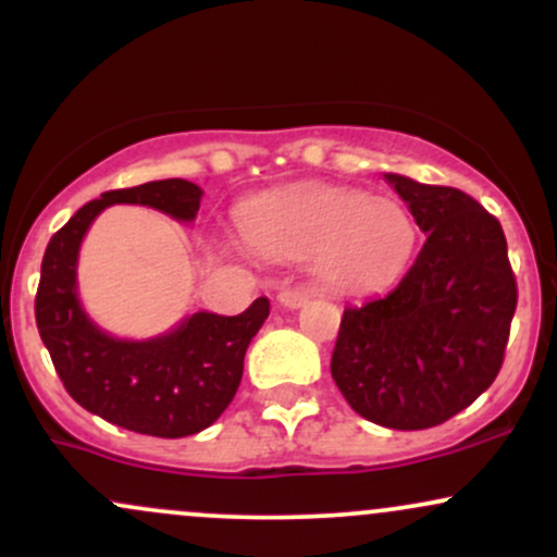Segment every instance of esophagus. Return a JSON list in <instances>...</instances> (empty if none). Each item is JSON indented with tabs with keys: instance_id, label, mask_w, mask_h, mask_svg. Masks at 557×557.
<instances>
[{
	"instance_id": "esophagus-1",
	"label": "esophagus",
	"mask_w": 557,
	"mask_h": 557,
	"mask_svg": "<svg viewBox=\"0 0 557 557\" xmlns=\"http://www.w3.org/2000/svg\"><path fill=\"white\" fill-rule=\"evenodd\" d=\"M308 297H310V292L302 289V286H284V289L278 292V302L284 305V308H300Z\"/></svg>"
}]
</instances>
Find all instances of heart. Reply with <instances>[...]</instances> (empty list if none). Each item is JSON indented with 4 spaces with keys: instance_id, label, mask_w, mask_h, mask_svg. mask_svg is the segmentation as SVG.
Listing matches in <instances>:
<instances>
[{
    "instance_id": "1",
    "label": "heart",
    "mask_w": 557,
    "mask_h": 557,
    "mask_svg": "<svg viewBox=\"0 0 557 557\" xmlns=\"http://www.w3.org/2000/svg\"><path fill=\"white\" fill-rule=\"evenodd\" d=\"M242 236L255 252L313 260L319 276L339 289L391 281L414 249V223L396 199L345 188H305L249 209Z\"/></svg>"
}]
</instances>
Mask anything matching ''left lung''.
I'll return each mask as SVG.
<instances>
[{
	"instance_id": "1",
	"label": "left lung",
	"mask_w": 557,
	"mask_h": 557,
	"mask_svg": "<svg viewBox=\"0 0 557 557\" xmlns=\"http://www.w3.org/2000/svg\"><path fill=\"white\" fill-rule=\"evenodd\" d=\"M385 177L424 244L396 289L345 308L332 376L363 420L424 430L468 409L496 380L518 284L499 220L472 196Z\"/></svg>"
}]
</instances>
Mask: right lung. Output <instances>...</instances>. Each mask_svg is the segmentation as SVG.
Instances as JSON below:
<instances>
[{
	"instance_id": "1",
	"label": "right lung",
	"mask_w": 557,
	"mask_h": 557,
	"mask_svg": "<svg viewBox=\"0 0 557 557\" xmlns=\"http://www.w3.org/2000/svg\"><path fill=\"white\" fill-rule=\"evenodd\" d=\"M201 188L170 177L106 190L50 238L37 289V329L69 396L106 422L157 438H185L228 409L244 374V352L271 313L257 297L244 313H194L161 337L116 339L98 329L76 297V260L92 220L111 205L153 207L190 223Z\"/></svg>"
}]
</instances>
